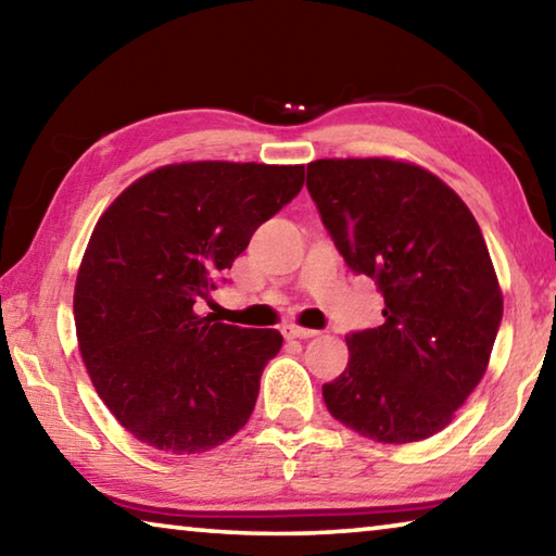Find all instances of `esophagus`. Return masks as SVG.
<instances>
[{
	"instance_id": "34e87169",
	"label": "esophagus",
	"mask_w": 556,
	"mask_h": 556,
	"mask_svg": "<svg viewBox=\"0 0 556 556\" xmlns=\"http://www.w3.org/2000/svg\"><path fill=\"white\" fill-rule=\"evenodd\" d=\"M281 333H285V338H314V336H318V331H314V328H301L296 324L281 326Z\"/></svg>"
}]
</instances>
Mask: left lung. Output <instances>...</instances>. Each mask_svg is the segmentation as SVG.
<instances>
[{
  "instance_id": "8db88e82",
  "label": "left lung",
  "mask_w": 556,
  "mask_h": 556,
  "mask_svg": "<svg viewBox=\"0 0 556 556\" xmlns=\"http://www.w3.org/2000/svg\"><path fill=\"white\" fill-rule=\"evenodd\" d=\"M306 188L345 265L384 299L382 326L345 336L328 412L382 444L434 437L481 382L503 318L473 213L427 168L380 156L318 159Z\"/></svg>"
}]
</instances>
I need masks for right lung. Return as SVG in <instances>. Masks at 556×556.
Segmentation results:
<instances>
[{
    "mask_svg": "<svg viewBox=\"0 0 556 556\" xmlns=\"http://www.w3.org/2000/svg\"><path fill=\"white\" fill-rule=\"evenodd\" d=\"M301 186L304 166L168 164L100 215L75 281V333L102 402L142 444L201 454L248 425L281 333L195 304Z\"/></svg>",
    "mask_w": 556,
    "mask_h": 556,
    "instance_id": "obj_1",
    "label": "right lung"
}]
</instances>
